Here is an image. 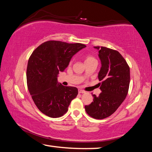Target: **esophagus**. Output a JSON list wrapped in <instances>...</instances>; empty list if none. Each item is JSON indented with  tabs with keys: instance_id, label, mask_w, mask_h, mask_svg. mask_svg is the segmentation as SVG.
<instances>
[{
	"instance_id": "obj_1",
	"label": "esophagus",
	"mask_w": 152,
	"mask_h": 152,
	"mask_svg": "<svg viewBox=\"0 0 152 152\" xmlns=\"http://www.w3.org/2000/svg\"><path fill=\"white\" fill-rule=\"evenodd\" d=\"M78 92L80 94H82V93H85V91H83V90H81V89H79L78 90Z\"/></svg>"
}]
</instances>
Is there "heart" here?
I'll list each match as a JSON object with an SVG mask.
<instances>
[{
    "instance_id": "heart-1",
    "label": "heart",
    "mask_w": 152,
    "mask_h": 152,
    "mask_svg": "<svg viewBox=\"0 0 152 152\" xmlns=\"http://www.w3.org/2000/svg\"><path fill=\"white\" fill-rule=\"evenodd\" d=\"M96 61V59H95V58H94L93 56H91V55L86 56V57H85V64L88 63V62H91V61ZM70 64H71V62H70Z\"/></svg>"
}]
</instances>
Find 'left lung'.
Wrapping results in <instances>:
<instances>
[{
  "mask_svg": "<svg viewBox=\"0 0 152 152\" xmlns=\"http://www.w3.org/2000/svg\"><path fill=\"white\" fill-rule=\"evenodd\" d=\"M99 50L101 68L98 78L102 92L93 94V102L86 105L89 116L103 119L113 114L127 96L130 82V69L127 61L116 50L106 47H94Z\"/></svg>",
  "mask_w": 152,
  "mask_h": 152,
  "instance_id": "left-lung-1",
  "label": "left lung"
}]
</instances>
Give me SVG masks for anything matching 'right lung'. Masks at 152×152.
<instances>
[{
  "mask_svg": "<svg viewBox=\"0 0 152 152\" xmlns=\"http://www.w3.org/2000/svg\"><path fill=\"white\" fill-rule=\"evenodd\" d=\"M86 47L79 43L48 41L31 55L27 68V87L33 102L43 114L58 118L68 111L78 89L58 83V74L68 67L74 54Z\"/></svg>",
  "mask_w": 152,
  "mask_h": 152,
  "instance_id": "obj_1",
  "label": "right lung"
}]
</instances>
